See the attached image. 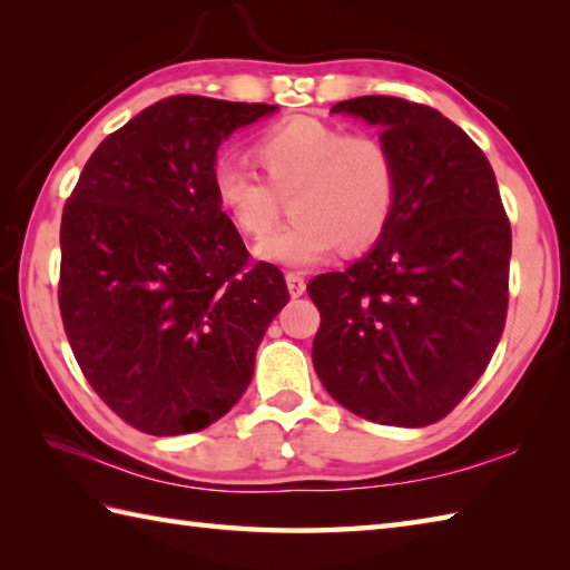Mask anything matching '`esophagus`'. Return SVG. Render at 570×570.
Returning <instances> with one entry per match:
<instances>
[{"instance_id":"34e87169","label":"esophagus","mask_w":570,"mask_h":570,"mask_svg":"<svg viewBox=\"0 0 570 570\" xmlns=\"http://www.w3.org/2000/svg\"><path fill=\"white\" fill-rule=\"evenodd\" d=\"M286 286H288V294H292L294 298L304 296L306 292V278L301 272H286Z\"/></svg>"}]
</instances>
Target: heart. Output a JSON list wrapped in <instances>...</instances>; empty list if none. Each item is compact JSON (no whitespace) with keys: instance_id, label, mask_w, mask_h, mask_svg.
<instances>
[{"instance_id":"1","label":"heart","mask_w":570,"mask_h":570,"mask_svg":"<svg viewBox=\"0 0 570 570\" xmlns=\"http://www.w3.org/2000/svg\"><path fill=\"white\" fill-rule=\"evenodd\" d=\"M264 171L237 161L213 168V193L223 213L247 237H262L293 198L297 223L266 236L257 257L278 266H316L337 247L362 249L390 225L396 203V161L382 137L345 131L298 117L272 127L254 144Z\"/></svg>"}]
</instances>
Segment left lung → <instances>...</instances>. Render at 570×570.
<instances>
[{
    "label": "left lung",
    "mask_w": 570,
    "mask_h": 570,
    "mask_svg": "<svg viewBox=\"0 0 570 570\" xmlns=\"http://www.w3.org/2000/svg\"><path fill=\"white\" fill-rule=\"evenodd\" d=\"M382 127L396 203L377 245L318 274L313 367L337 404L390 426H429L490 365L510 304L512 227L488 156L429 105L386 95L337 102Z\"/></svg>",
    "instance_id": "1"
}]
</instances>
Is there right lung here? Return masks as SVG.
I'll return each mask as SVG.
<instances>
[{
	"label": "right lung",
	"instance_id": "obj_1",
	"mask_svg": "<svg viewBox=\"0 0 570 570\" xmlns=\"http://www.w3.org/2000/svg\"><path fill=\"white\" fill-rule=\"evenodd\" d=\"M276 105L174 95L112 131L60 220L58 306L85 380L144 433L210 426L245 394L286 306L213 193L220 141Z\"/></svg>",
	"mask_w": 570,
	"mask_h": 570
}]
</instances>
